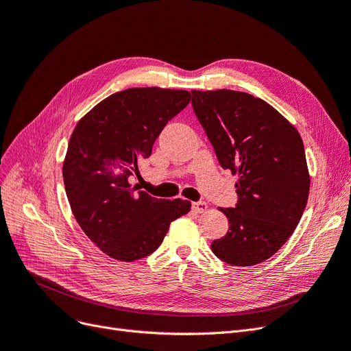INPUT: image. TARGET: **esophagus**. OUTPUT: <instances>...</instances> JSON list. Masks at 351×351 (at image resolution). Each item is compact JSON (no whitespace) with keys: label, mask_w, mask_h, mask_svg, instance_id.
Listing matches in <instances>:
<instances>
[{"label":"esophagus","mask_w":351,"mask_h":351,"mask_svg":"<svg viewBox=\"0 0 351 351\" xmlns=\"http://www.w3.org/2000/svg\"><path fill=\"white\" fill-rule=\"evenodd\" d=\"M192 208L195 212H197V214H204V212L208 209V205L206 202H193Z\"/></svg>","instance_id":"esophagus-1"}]
</instances>
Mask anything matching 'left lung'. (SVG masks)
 Instances as JSON below:
<instances>
[{"instance_id": "obj_1", "label": "left lung", "mask_w": 351, "mask_h": 351, "mask_svg": "<svg viewBox=\"0 0 351 351\" xmlns=\"http://www.w3.org/2000/svg\"><path fill=\"white\" fill-rule=\"evenodd\" d=\"M192 95L221 167L239 176L236 208L219 209L230 230L210 249L222 262L252 267L277 253L303 215L311 187L303 141L289 120L250 93L218 89Z\"/></svg>"}]
</instances>
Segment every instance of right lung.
Segmentation results:
<instances>
[{
  "label": "right lung",
  "instance_id": "right-lung-1",
  "mask_svg": "<svg viewBox=\"0 0 351 351\" xmlns=\"http://www.w3.org/2000/svg\"><path fill=\"white\" fill-rule=\"evenodd\" d=\"M190 98L178 89H125L95 105L74 127L62 162L70 208L84 234L112 259L149 256L169 224L192 206L183 199H156L129 182Z\"/></svg>",
  "mask_w": 351,
  "mask_h": 351
}]
</instances>
